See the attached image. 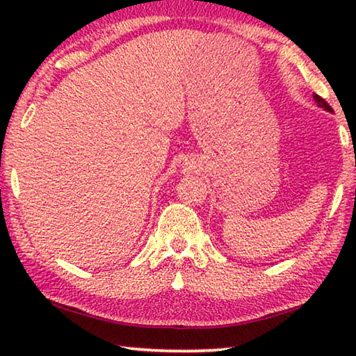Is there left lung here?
Returning a JSON list of instances; mask_svg holds the SVG:
<instances>
[{
  "label": "left lung",
  "mask_w": 356,
  "mask_h": 356,
  "mask_svg": "<svg viewBox=\"0 0 356 356\" xmlns=\"http://www.w3.org/2000/svg\"><path fill=\"white\" fill-rule=\"evenodd\" d=\"M314 100H316V104L321 106V108H323V110H327V111H333L331 110V106L327 104V102H325L321 95H317V94H314Z\"/></svg>",
  "instance_id": "left-lung-1"
}]
</instances>
